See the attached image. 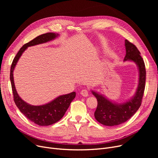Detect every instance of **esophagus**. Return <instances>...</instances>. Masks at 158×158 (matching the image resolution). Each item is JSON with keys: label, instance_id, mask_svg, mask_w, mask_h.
I'll list each match as a JSON object with an SVG mask.
<instances>
[{"label": "esophagus", "instance_id": "esophagus-1", "mask_svg": "<svg viewBox=\"0 0 158 158\" xmlns=\"http://www.w3.org/2000/svg\"><path fill=\"white\" fill-rule=\"evenodd\" d=\"M81 95L83 97H88L89 95V93H88V90L86 89H82L81 92Z\"/></svg>", "mask_w": 158, "mask_h": 158}]
</instances>
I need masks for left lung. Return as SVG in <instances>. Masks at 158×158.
<instances>
[{
	"instance_id": "1",
	"label": "left lung",
	"mask_w": 158,
	"mask_h": 158,
	"mask_svg": "<svg viewBox=\"0 0 158 158\" xmlns=\"http://www.w3.org/2000/svg\"><path fill=\"white\" fill-rule=\"evenodd\" d=\"M125 47L126 54L123 61L134 62L139 71L138 84L134 96L126 102L117 103L109 100L104 95L91 90L98 103L94 113L95 118L99 123L107 126H118L126 122L135 114L142 104L146 78L145 63L134 44L126 40Z\"/></svg>"
}]
</instances>
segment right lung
<instances>
[{"label":"right lung","mask_w":158,"mask_h":158,"mask_svg":"<svg viewBox=\"0 0 158 158\" xmlns=\"http://www.w3.org/2000/svg\"><path fill=\"white\" fill-rule=\"evenodd\" d=\"M58 36L59 35L56 33L48 32L37 36L29 43L23 45L15 57L11 66L10 81L15 103L23 115L31 122L41 126L52 125L61 119L68 110L70 103L76 97V94L73 92L69 94L60 95L54 98L53 101L44 105H31L22 100L16 92L14 82L13 71L23 52L29 47L48 42L56 39Z\"/></svg>","instance_id":"obj_1"}]
</instances>
